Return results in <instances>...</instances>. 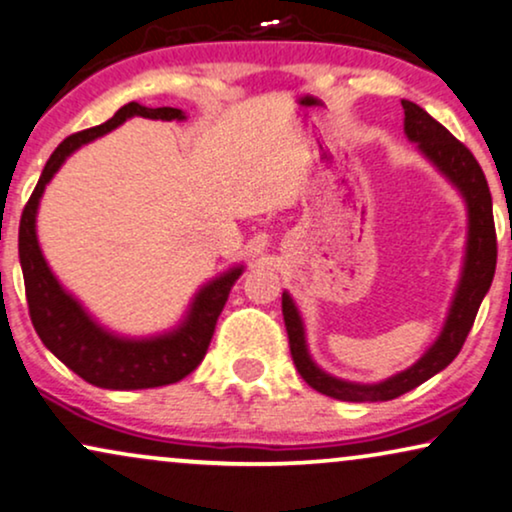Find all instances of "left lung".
I'll return each mask as SVG.
<instances>
[{
  "instance_id": "8db88e82",
  "label": "left lung",
  "mask_w": 512,
  "mask_h": 512,
  "mask_svg": "<svg viewBox=\"0 0 512 512\" xmlns=\"http://www.w3.org/2000/svg\"><path fill=\"white\" fill-rule=\"evenodd\" d=\"M404 108V129L406 137L416 141L420 151L442 170L454 184L461 189L465 203H468V255H465V267L461 286L456 290L454 304H451L449 319L439 340L428 349L423 359L404 373L378 385H354L345 380L333 378L323 373L319 366L309 359L307 345H304V328L290 295L283 293V321H286L290 354H293L297 373L302 375L304 383L314 387L316 392L326 397L342 401H390L401 397L404 392L413 390L420 383L432 378L458 357L465 338H468L472 323H475L477 309L487 295L494 281L496 271V226L494 212H491V193L484 179V172L470 148L461 144L454 134L444 125L425 113L423 108L413 101H401Z\"/></svg>"
}]
</instances>
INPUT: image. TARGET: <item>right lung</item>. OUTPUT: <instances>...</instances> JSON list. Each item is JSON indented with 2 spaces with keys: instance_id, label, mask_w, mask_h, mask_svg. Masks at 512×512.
I'll return each instance as SVG.
<instances>
[{
  "instance_id": "add662e5",
  "label": "right lung",
  "mask_w": 512,
  "mask_h": 512,
  "mask_svg": "<svg viewBox=\"0 0 512 512\" xmlns=\"http://www.w3.org/2000/svg\"><path fill=\"white\" fill-rule=\"evenodd\" d=\"M132 115L153 120H184V113L179 108H146L132 101L103 125L70 134L58 144L44 165L42 177L25 203L21 226H18V255H21L32 326L47 349H51V354L61 359L70 371H75L87 383L106 387V390H144V387L170 385L196 371V366L208 352L217 316L222 314L229 290L243 271V267H236L208 283L196 295L189 316L177 331L153 340H122L106 333L84 314V309L66 290L58 286L44 262L35 234L37 205H40L44 186L75 148L111 132Z\"/></svg>"
}]
</instances>
